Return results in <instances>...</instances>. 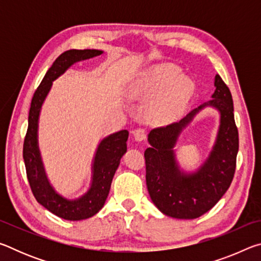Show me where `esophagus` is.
<instances>
[{
	"label": "esophagus",
	"instance_id": "34e87169",
	"mask_svg": "<svg viewBox=\"0 0 261 261\" xmlns=\"http://www.w3.org/2000/svg\"><path fill=\"white\" fill-rule=\"evenodd\" d=\"M134 137L137 141H143L146 139L147 137V131L143 129V127H139V129H136L134 131Z\"/></svg>",
	"mask_w": 261,
	"mask_h": 261
}]
</instances>
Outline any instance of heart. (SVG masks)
<instances>
[{"label":"heart","mask_w":261,"mask_h":261,"mask_svg":"<svg viewBox=\"0 0 261 261\" xmlns=\"http://www.w3.org/2000/svg\"><path fill=\"white\" fill-rule=\"evenodd\" d=\"M179 67L160 64L144 72L131 86L130 95L138 100H152L160 96L149 110L154 124H167L183 112L193 93V83L180 76Z\"/></svg>","instance_id":"b5f03b06"}]
</instances>
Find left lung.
I'll list each match as a JSON object with an SVG mask.
<instances>
[{"label": "left lung", "mask_w": 261, "mask_h": 261, "mask_svg": "<svg viewBox=\"0 0 261 261\" xmlns=\"http://www.w3.org/2000/svg\"><path fill=\"white\" fill-rule=\"evenodd\" d=\"M208 101L190 112L179 122L153 129L144 153L146 185L151 199L163 214L175 219L199 218L214 207L230 187L236 169L238 130L233 118L232 96L219 74ZM206 105L220 112V127L209 159L196 173L187 174L175 162L173 146L184 127Z\"/></svg>", "instance_id": "obj_1"}]
</instances>
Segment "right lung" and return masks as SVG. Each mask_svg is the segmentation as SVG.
<instances>
[{
  "instance_id": "add662e5",
  "label": "right lung",
  "mask_w": 261,
  "mask_h": 261,
  "mask_svg": "<svg viewBox=\"0 0 261 261\" xmlns=\"http://www.w3.org/2000/svg\"><path fill=\"white\" fill-rule=\"evenodd\" d=\"M102 54L96 49H70L61 54L46 72L40 85L34 92L29 113V126L24 139L23 158L26 175L35 199L53 214L70 221H79L95 215L102 208L107 199L110 185L120 165L121 158L126 152L129 131L122 130L106 137L96 149L92 184L83 197L74 200L65 199L55 192L47 179L38 147V121L41 106L49 92L53 82L63 74L73 63Z\"/></svg>"
}]
</instances>
